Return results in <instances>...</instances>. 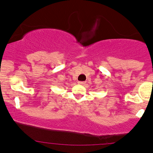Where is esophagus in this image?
<instances>
[{
	"mask_svg": "<svg viewBox=\"0 0 153 153\" xmlns=\"http://www.w3.org/2000/svg\"><path fill=\"white\" fill-rule=\"evenodd\" d=\"M85 82H83V81H79L78 82V84H80V85H85Z\"/></svg>",
	"mask_w": 153,
	"mask_h": 153,
	"instance_id": "34e87169",
	"label": "esophagus"
}]
</instances>
